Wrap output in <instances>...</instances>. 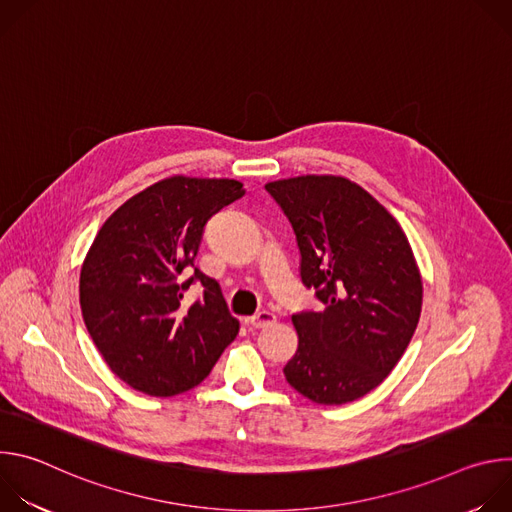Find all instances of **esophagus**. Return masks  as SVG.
Instances as JSON below:
<instances>
[{
  "label": "esophagus",
  "mask_w": 512,
  "mask_h": 512,
  "mask_svg": "<svg viewBox=\"0 0 512 512\" xmlns=\"http://www.w3.org/2000/svg\"><path fill=\"white\" fill-rule=\"evenodd\" d=\"M275 320H277V316H275L273 312L261 310V312H257L255 316H251L247 322H249L253 328H265V326H271Z\"/></svg>",
  "instance_id": "34e87169"
}]
</instances>
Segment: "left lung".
Listing matches in <instances>:
<instances>
[{"label": "left lung", "mask_w": 512, "mask_h": 512, "mask_svg": "<svg viewBox=\"0 0 512 512\" xmlns=\"http://www.w3.org/2000/svg\"><path fill=\"white\" fill-rule=\"evenodd\" d=\"M265 190L296 233L302 283L324 304L291 316L298 350L283 375L314 403H350L387 379L417 328L423 285L411 245L389 210L342 176Z\"/></svg>", "instance_id": "left-lung-1"}]
</instances>
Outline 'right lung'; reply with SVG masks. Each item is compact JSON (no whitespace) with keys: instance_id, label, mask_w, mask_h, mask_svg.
Here are the masks:
<instances>
[{"instance_id":"obj_1","label":"right lung","mask_w":512,"mask_h":512,"mask_svg":"<svg viewBox=\"0 0 512 512\" xmlns=\"http://www.w3.org/2000/svg\"><path fill=\"white\" fill-rule=\"evenodd\" d=\"M245 194L229 178L172 176L121 204L81 269V310L109 369L152 397L200 385L237 338L221 285L194 267L208 218ZM201 287L196 303L183 291Z\"/></svg>"}]
</instances>
